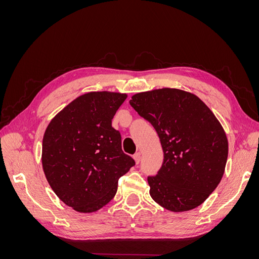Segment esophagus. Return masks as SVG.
Segmentation results:
<instances>
[{
	"label": "esophagus",
	"mask_w": 259,
	"mask_h": 259,
	"mask_svg": "<svg viewBox=\"0 0 259 259\" xmlns=\"http://www.w3.org/2000/svg\"><path fill=\"white\" fill-rule=\"evenodd\" d=\"M133 158H134V160H135L136 164H139L140 160H142V153H140V152H137V153H135L134 155H133Z\"/></svg>",
	"instance_id": "1"
}]
</instances>
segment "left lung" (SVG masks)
Returning a JSON list of instances; mask_svg holds the SVG:
<instances>
[{"label": "left lung", "mask_w": 259, "mask_h": 259, "mask_svg": "<svg viewBox=\"0 0 259 259\" xmlns=\"http://www.w3.org/2000/svg\"><path fill=\"white\" fill-rule=\"evenodd\" d=\"M158 133L164 160L148 177L151 198L180 213L201 205L225 173L228 139L215 114L194 94L178 89L137 93L130 100Z\"/></svg>", "instance_id": "1"}]
</instances>
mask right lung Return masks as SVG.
Here are the masks:
<instances>
[{
  "mask_svg": "<svg viewBox=\"0 0 259 259\" xmlns=\"http://www.w3.org/2000/svg\"><path fill=\"white\" fill-rule=\"evenodd\" d=\"M126 94L90 92L72 100L45 130L42 166L57 197L79 213H93L110 202L117 180L135 161L122 151L112 127Z\"/></svg>",
  "mask_w": 259,
  "mask_h": 259,
  "instance_id": "right-lung-1",
  "label": "right lung"
}]
</instances>
